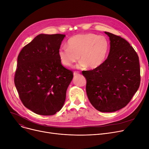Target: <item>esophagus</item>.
<instances>
[{
	"label": "esophagus",
	"mask_w": 149,
	"mask_h": 149,
	"mask_svg": "<svg viewBox=\"0 0 149 149\" xmlns=\"http://www.w3.org/2000/svg\"><path fill=\"white\" fill-rule=\"evenodd\" d=\"M79 73H80V72H74V73H73V75H74V76H76V75H78V74H79Z\"/></svg>",
	"instance_id": "esophagus-1"
}]
</instances>
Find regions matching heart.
<instances>
[{
    "label": "heart",
    "mask_w": 149,
    "mask_h": 149,
    "mask_svg": "<svg viewBox=\"0 0 149 149\" xmlns=\"http://www.w3.org/2000/svg\"><path fill=\"white\" fill-rule=\"evenodd\" d=\"M109 49V42L105 37L94 33L79 34L68 40L67 47H61L58 56L65 66H71L80 58L77 66L93 69L104 63Z\"/></svg>",
    "instance_id": "b5f03b06"
}]
</instances>
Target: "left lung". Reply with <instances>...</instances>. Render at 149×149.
I'll return each instance as SVG.
<instances>
[{"label": "left lung", "mask_w": 149, "mask_h": 149, "mask_svg": "<svg viewBox=\"0 0 149 149\" xmlns=\"http://www.w3.org/2000/svg\"><path fill=\"white\" fill-rule=\"evenodd\" d=\"M110 39L108 57L97 68L82 71L86 78V92L93 107L101 112L124 108L140 85L138 56L124 39L106 32Z\"/></svg>", "instance_id": "obj_1"}]
</instances>
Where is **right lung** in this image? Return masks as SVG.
Wrapping results in <instances>:
<instances>
[{"instance_id": "obj_1", "label": "right lung", "mask_w": 149, "mask_h": 149, "mask_svg": "<svg viewBox=\"0 0 149 149\" xmlns=\"http://www.w3.org/2000/svg\"><path fill=\"white\" fill-rule=\"evenodd\" d=\"M65 34H39L17 57L15 84L24 106L38 115L49 116L64 104L73 73L63 67L58 50Z\"/></svg>"}]
</instances>
